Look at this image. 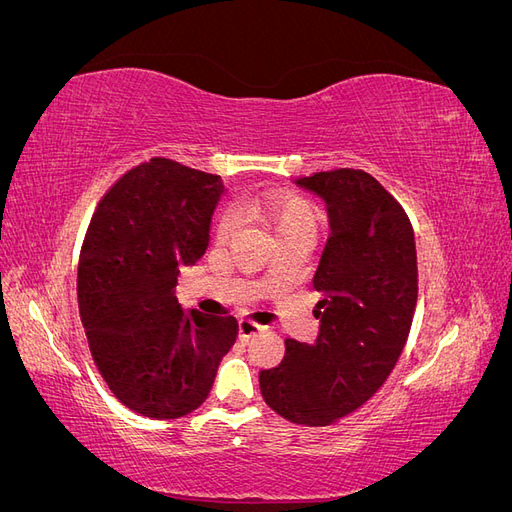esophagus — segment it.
I'll return each instance as SVG.
<instances>
[{
  "mask_svg": "<svg viewBox=\"0 0 512 512\" xmlns=\"http://www.w3.org/2000/svg\"><path fill=\"white\" fill-rule=\"evenodd\" d=\"M262 329H265V327H262V324H256V322H252V320H241V322H239V337L245 339V342H247V339L254 337V335L260 333Z\"/></svg>",
  "mask_w": 512,
  "mask_h": 512,
  "instance_id": "1",
  "label": "esophagus"
}]
</instances>
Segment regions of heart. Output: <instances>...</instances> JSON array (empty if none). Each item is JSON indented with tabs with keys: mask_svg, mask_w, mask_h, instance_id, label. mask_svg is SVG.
Returning <instances> with one entry per match:
<instances>
[{
	"mask_svg": "<svg viewBox=\"0 0 512 512\" xmlns=\"http://www.w3.org/2000/svg\"><path fill=\"white\" fill-rule=\"evenodd\" d=\"M235 211L241 218L254 220L273 232L275 239H282L297 232L314 235L316 230V213L312 205L297 194L288 192H262L252 194L235 205ZM235 230V215L224 211L218 224H215V235L218 239H228Z\"/></svg>",
	"mask_w": 512,
	"mask_h": 512,
	"instance_id": "heart-1",
	"label": "heart"
}]
</instances>
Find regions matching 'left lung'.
<instances>
[{"mask_svg":"<svg viewBox=\"0 0 512 512\" xmlns=\"http://www.w3.org/2000/svg\"><path fill=\"white\" fill-rule=\"evenodd\" d=\"M327 205L329 239L314 288L324 294L316 344L286 339L282 363L260 371L267 406L290 423L322 427L354 412L393 371L418 294L406 211L365 170L335 168L294 181Z\"/></svg>","mask_w":512,"mask_h":512,"instance_id":"8db88e82","label":"left lung"}]
</instances>
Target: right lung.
Listing matches in <instances>:
<instances>
[{"label":"right lung","mask_w":512,"mask_h":512,"mask_svg":"<svg viewBox=\"0 0 512 512\" xmlns=\"http://www.w3.org/2000/svg\"><path fill=\"white\" fill-rule=\"evenodd\" d=\"M222 194L218 175L151 158L89 222L76 280L89 350L108 389L143 416L196 410L237 339L235 318L183 312L173 290L179 267L205 254Z\"/></svg>","instance_id":"add662e5"}]
</instances>
